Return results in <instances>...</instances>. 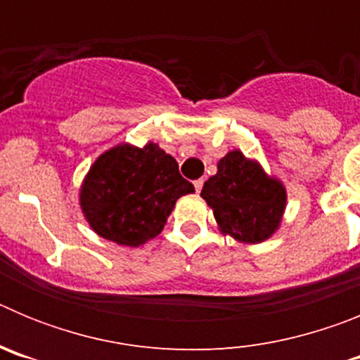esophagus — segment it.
Returning <instances> with one entry per match:
<instances>
[{
  "label": "esophagus",
  "instance_id": "esophagus-1",
  "mask_svg": "<svg viewBox=\"0 0 360 360\" xmlns=\"http://www.w3.org/2000/svg\"><path fill=\"white\" fill-rule=\"evenodd\" d=\"M202 187H203V178H198V180H195L196 193H200V191H202Z\"/></svg>",
  "mask_w": 360,
  "mask_h": 360
}]
</instances>
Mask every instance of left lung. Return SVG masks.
I'll list each match as a JSON object with an SVG mask.
<instances>
[{
  "label": "left lung",
  "instance_id": "obj_1",
  "mask_svg": "<svg viewBox=\"0 0 360 360\" xmlns=\"http://www.w3.org/2000/svg\"><path fill=\"white\" fill-rule=\"evenodd\" d=\"M200 196L214 212L219 231L241 243L269 240L287 207L285 186L240 149L218 162V173L203 184Z\"/></svg>",
  "mask_w": 360,
  "mask_h": 360
}]
</instances>
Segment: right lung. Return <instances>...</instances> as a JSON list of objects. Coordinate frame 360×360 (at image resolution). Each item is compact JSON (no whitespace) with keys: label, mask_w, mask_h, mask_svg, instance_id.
I'll list each match as a JSON object with an SVG mask.
<instances>
[{"label":"right lung","mask_w":360,"mask_h":360,"mask_svg":"<svg viewBox=\"0 0 360 360\" xmlns=\"http://www.w3.org/2000/svg\"><path fill=\"white\" fill-rule=\"evenodd\" d=\"M195 193L171 155L148 142L104 151L82 180L79 203L104 240L139 247L158 236L180 196Z\"/></svg>","instance_id":"1"}]
</instances>
